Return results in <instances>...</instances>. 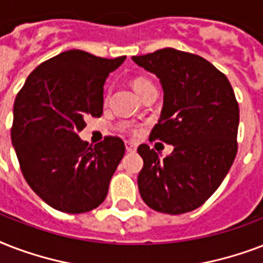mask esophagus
<instances>
[{
    "label": "esophagus",
    "instance_id": "34e87169",
    "mask_svg": "<svg viewBox=\"0 0 263 263\" xmlns=\"http://www.w3.org/2000/svg\"><path fill=\"white\" fill-rule=\"evenodd\" d=\"M126 151L130 152V154H134L137 151V145L133 144V142H126Z\"/></svg>",
    "mask_w": 263,
    "mask_h": 263
}]
</instances>
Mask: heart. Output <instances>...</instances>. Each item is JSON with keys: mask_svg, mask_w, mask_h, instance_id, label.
<instances>
[{"mask_svg": "<svg viewBox=\"0 0 263 263\" xmlns=\"http://www.w3.org/2000/svg\"><path fill=\"white\" fill-rule=\"evenodd\" d=\"M132 85H133L134 90L137 91L138 95H141L142 91H145L146 89L155 86L154 83L151 82L148 78H145V77H136V78L132 81Z\"/></svg>", "mask_w": 263, "mask_h": 263, "instance_id": "b5f03b06", "label": "heart"}]
</instances>
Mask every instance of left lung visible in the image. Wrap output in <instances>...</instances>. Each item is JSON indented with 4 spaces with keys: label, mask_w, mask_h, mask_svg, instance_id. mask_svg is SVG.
Wrapping results in <instances>:
<instances>
[{
    "label": "left lung",
    "mask_w": 263,
    "mask_h": 263,
    "mask_svg": "<svg viewBox=\"0 0 263 263\" xmlns=\"http://www.w3.org/2000/svg\"><path fill=\"white\" fill-rule=\"evenodd\" d=\"M133 62L160 79L163 108L149 140L174 145L160 158L146 144L138 189L151 209L184 214L218 189L237 154L239 104L228 78L197 54L164 48Z\"/></svg>",
    "instance_id": "1"
}]
</instances>
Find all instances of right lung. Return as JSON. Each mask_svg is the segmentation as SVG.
I'll return each mask as SVG.
<instances>
[{"label": "right lung", "mask_w": 263, "mask_h": 263, "mask_svg": "<svg viewBox=\"0 0 263 263\" xmlns=\"http://www.w3.org/2000/svg\"><path fill=\"white\" fill-rule=\"evenodd\" d=\"M72 49L36 67L16 96L11 137L27 184L50 207L81 214L99 207L125 155L119 137L97 145L78 133L103 114V86L125 62Z\"/></svg>", "instance_id": "add662e5"}]
</instances>
